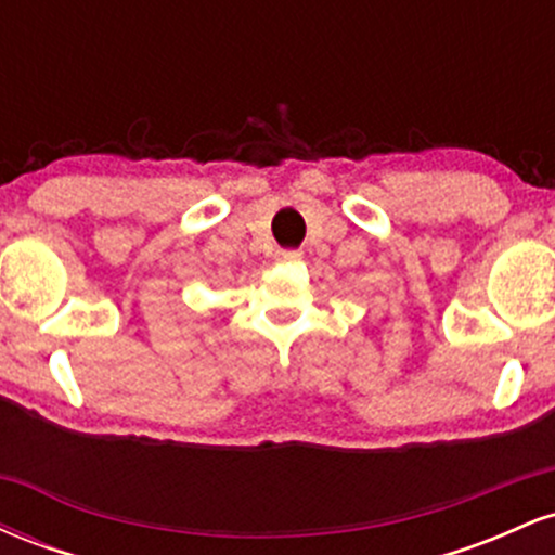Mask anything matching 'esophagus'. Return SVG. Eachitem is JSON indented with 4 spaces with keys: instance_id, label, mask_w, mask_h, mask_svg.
<instances>
[{
    "instance_id": "34e87169",
    "label": "esophagus",
    "mask_w": 555,
    "mask_h": 555,
    "mask_svg": "<svg viewBox=\"0 0 555 555\" xmlns=\"http://www.w3.org/2000/svg\"><path fill=\"white\" fill-rule=\"evenodd\" d=\"M302 258V253L299 250H276V260H282V263H292V260H299Z\"/></svg>"
}]
</instances>
